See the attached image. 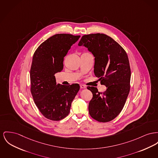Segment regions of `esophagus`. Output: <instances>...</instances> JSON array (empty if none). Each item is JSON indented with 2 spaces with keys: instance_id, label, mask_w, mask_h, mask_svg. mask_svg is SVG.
<instances>
[{
  "instance_id": "esophagus-1",
  "label": "esophagus",
  "mask_w": 158,
  "mask_h": 158,
  "mask_svg": "<svg viewBox=\"0 0 158 158\" xmlns=\"http://www.w3.org/2000/svg\"><path fill=\"white\" fill-rule=\"evenodd\" d=\"M80 87H81V88H82V89H85V88H86V86L84 85H80Z\"/></svg>"
}]
</instances>
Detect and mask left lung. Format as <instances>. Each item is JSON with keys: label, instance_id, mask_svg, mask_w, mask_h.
<instances>
[{"label": "left lung", "instance_id": "obj_1", "mask_svg": "<svg viewBox=\"0 0 158 158\" xmlns=\"http://www.w3.org/2000/svg\"><path fill=\"white\" fill-rule=\"evenodd\" d=\"M78 45L86 47L95 56L94 74L107 87L104 93L95 87H87L93 93L88 106L89 114L100 122L112 121L121 113L130 93L131 69L127 54L114 39L102 33L84 35Z\"/></svg>", "mask_w": 158, "mask_h": 158}]
</instances>
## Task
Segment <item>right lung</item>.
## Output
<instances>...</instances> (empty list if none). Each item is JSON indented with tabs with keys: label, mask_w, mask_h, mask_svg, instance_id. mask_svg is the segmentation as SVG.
Instances as JSON below:
<instances>
[{
	"label": "right lung",
	"mask_w": 158,
	"mask_h": 158,
	"mask_svg": "<svg viewBox=\"0 0 158 158\" xmlns=\"http://www.w3.org/2000/svg\"><path fill=\"white\" fill-rule=\"evenodd\" d=\"M81 36L56 34L35 51L30 69V91L34 102L44 117L51 121L64 119L80 89L78 84H56L54 74L63 69L64 57Z\"/></svg>",
	"instance_id": "right-lung-1"
}]
</instances>
